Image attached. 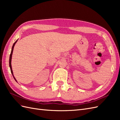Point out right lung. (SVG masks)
Instances as JSON below:
<instances>
[{"mask_svg":"<svg viewBox=\"0 0 120 120\" xmlns=\"http://www.w3.org/2000/svg\"><path fill=\"white\" fill-rule=\"evenodd\" d=\"M17 41H18V39L16 40V41H15V42L13 43V45H12L11 52V53H10V56H9V67H10V68L11 72V74H12V75H13V78L14 79H15V81L16 82H17V81H16V80L15 78H14V77L13 74V71H12V67H11V59H12V53H13V49H14V45H15V43H16V42Z\"/></svg>","mask_w":120,"mask_h":120,"instance_id":"right-lung-1","label":"right lung"}]
</instances>
